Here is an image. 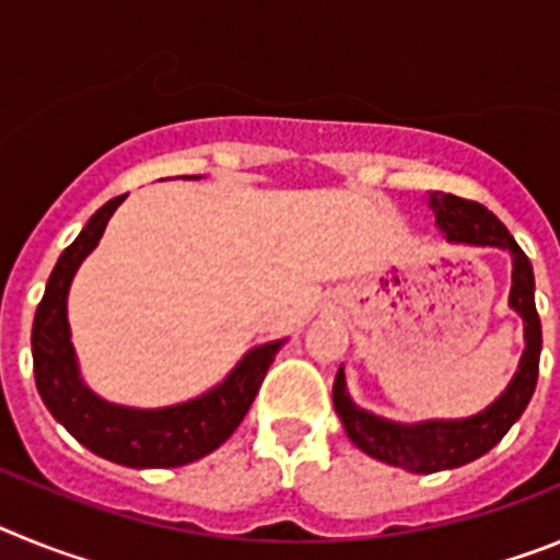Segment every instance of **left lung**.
Returning <instances> with one entry per match:
<instances>
[{
	"label": "left lung",
	"mask_w": 560,
	"mask_h": 560,
	"mask_svg": "<svg viewBox=\"0 0 560 560\" xmlns=\"http://www.w3.org/2000/svg\"><path fill=\"white\" fill-rule=\"evenodd\" d=\"M438 226L448 244L499 246L513 255L511 308L524 319V353L518 370L502 395L485 412L463 420H420V423H395L378 418L368 409L355 407L345 389V370L336 373L334 407L341 427L355 446L370 457L407 468L412 474H434L459 468L491 452L508 429L522 418L530 404L538 381V355H541V319L536 311V283L533 266L513 235L491 210L452 192H429Z\"/></svg>",
	"instance_id": "left-lung-1"
}]
</instances>
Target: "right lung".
<instances>
[{"label":"right lung","mask_w":560,"mask_h":560,"mask_svg":"<svg viewBox=\"0 0 560 560\" xmlns=\"http://www.w3.org/2000/svg\"><path fill=\"white\" fill-rule=\"evenodd\" d=\"M122 199L106 201L58 257L33 319V373L44 407L92 454L128 468H179L215 452L235 432L283 341L249 350L219 387L176 407L133 409L97 398L78 373L67 294L78 266L95 249Z\"/></svg>","instance_id":"add662e5"}]
</instances>
